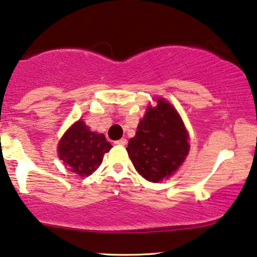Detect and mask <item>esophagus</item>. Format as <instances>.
Wrapping results in <instances>:
<instances>
[{"mask_svg": "<svg viewBox=\"0 0 257 257\" xmlns=\"http://www.w3.org/2000/svg\"><path fill=\"white\" fill-rule=\"evenodd\" d=\"M116 145H121V146H124L126 144V140L125 139H121V140H117V141H115Z\"/></svg>", "mask_w": 257, "mask_h": 257, "instance_id": "1", "label": "esophagus"}]
</instances>
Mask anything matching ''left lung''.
<instances>
[{"label":"left lung","mask_w":257,"mask_h":257,"mask_svg":"<svg viewBox=\"0 0 257 257\" xmlns=\"http://www.w3.org/2000/svg\"><path fill=\"white\" fill-rule=\"evenodd\" d=\"M188 135L180 116L164 99L149 106L129 140L126 152L136 171L145 179L159 183L179 168L188 154Z\"/></svg>","instance_id":"obj_1"}]
</instances>
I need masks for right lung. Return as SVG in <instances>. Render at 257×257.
<instances>
[{
	"label": "right lung",
	"mask_w": 257,
	"mask_h": 257,
	"mask_svg": "<svg viewBox=\"0 0 257 257\" xmlns=\"http://www.w3.org/2000/svg\"><path fill=\"white\" fill-rule=\"evenodd\" d=\"M111 147L104 135L92 133L83 121H78L60 140L58 153L65 166L84 177L98 168Z\"/></svg>",
	"instance_id": "add662e5"
}]
</instances>
